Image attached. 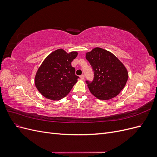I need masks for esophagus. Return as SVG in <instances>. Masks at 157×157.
<instances>
[{
  "label": "esophagus",
  "mask_w": 157,
  "mask_h": 157,
  "mask_svg": "<svg viewBox=\"0 0 157 157\" xmlns=\"http://www.w3.org/2000/svg\"><path fill=\"white\" fill-rule=\"evenodd\" d=\"M80 79H81V80H84V75H80Z\"/></svg>",
  "instance_id": "1"
}]
</instances>
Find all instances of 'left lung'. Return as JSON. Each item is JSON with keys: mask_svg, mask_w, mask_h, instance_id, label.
Returning a JSON list of instances; mask_svg holds the SVG:
<instances>
[{"mask_svg": "<svg viewBox=\"0 0 157 157\" xmlns=\"http://www.w3.org/2000/svg\"><path fill=\"white\" fill-rule=\"evenodd\" d=\"M86 58L94 74L92 82L86 81L90 92L101 100L116 97L124 88L128 78L124 64L111 52L98 47L87 52Z\"/></svg>", "mask_w": 157, "mask_h": 157, "instance_id": "left-lung-1", "label": "left lung"}]
</instances>
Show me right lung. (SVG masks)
<instances>
[{"instance_id":"1","label":"right lung","mask_w":157,"mask_h":157,"mask_svg":"<svg viewBox=\"0 0 157 157\" xmlns=\"http://www.w3.org/2000/svg\"><path fill=\"white\" fill-rule=\"evenodd\" d=\"M77 52L67 53L63 49L52 52L38 69L35 78V86L47 99L59 100L69 93L79 78L71 62Z\"/></svg>"}]
</instances>
